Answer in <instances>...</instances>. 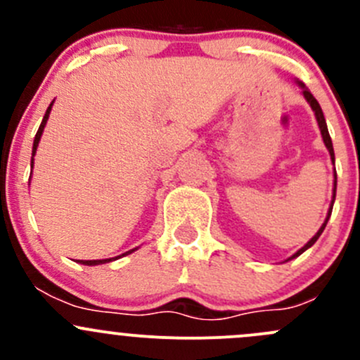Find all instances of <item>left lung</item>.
Returning <instances> with one entry per match:
<instances>
[{"mask_svg":"<svg viewBox=\"0 0 360 360\" xmlns=\"http://www.w3.org/2000/svg\"><path fill=\"white\" fill-rule=\"evenodd\" d=\"M297 85H300L301 89H303V96H304V99L308 101V104H310V106H311V110H314V112H315V118H317L319 129H321V134H322V139H324V144H326V148H328L329 155H331V160H333V163H335V150H333V141H331V136H329L328 125H326V118H324V112H322V110H321V104H319V103H317V99H315V97L311 96V94H310V90H308V89H304V85H303V83H301V82H297ZM335 198H336V170H335V188H333V202H331V207H329V210H328V217H326L324 224H322V226L319 228V231H317V233H315L314 237H311L310 240H308L307 244H304V248H301L300 250H297L296 254H292V256L289 257V259H294V257H297V256H300L301 252H304V250H307L308 248H311V245H314L315 242H317V238L321 237V233H322V231H324L326 224H328V221H329V216H331V212H333V203H335ZM289 259H288V261H289Z\"/></svg>","mask_w":360,"mask_h":360,"instance_id":"left-lung-1","label":"left lung"}]
</instances>
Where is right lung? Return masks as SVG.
Wrapping results in <instances>:
<instances>
[{
  "mask_svg": "<svg viewBox=\"0 0 360 360\" xmlns=\"http://www.w3.org/2000/svg\"><path fill=\"white\" fill-rule=\"evenodd\" d=\"M52 104H53V101H52ZM52 104H50V106H49V110H46L45 116H43V120H41V125H39L38 132H36L34 143H32V157H34V155H36V150H38V144H39V139H41L43 129H45V125H46V120H49V116H50V111H52ZM31 167H32V158H31ZM134 250H136V249H132V250H127V252H123L122 256H127V254L134 252ZM122 256H116V257H122ZM112 259H115V257H111V259H78V263H82V264H86V266H96V264L110 263V261H112Z\"/></svg>",
  "mask_w": 360,
  "mask_h": 360,
  "instance_id": "right-lung-1",
  "label": "right lung"
}]
</instances>
